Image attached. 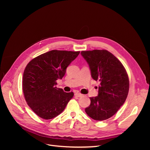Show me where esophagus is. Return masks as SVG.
Masks as SVG:
<instances>
[{"label":"esophagus","mask_w":150,"mask_h":150,"mask_svg":"<svg viewBox=\"0 0 150 150\" xmlns=\"http://www.w3.org/2000/svg\"><path fill=\"white\" fill-rule=\"evenodd\" d=\"M75 96H77V97H78V98H79V97H81L83 96V94H81V93H75Z\"/></svg>","instance_id":"obj_1"}]
</instances>
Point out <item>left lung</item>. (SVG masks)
Here are the masks:
<instances>
[{
	"mask_svg": "<svg viewBox=\"0 0 150 150\" xmlns=\"http://www.w3.org/2000/svg\"><path fill=\"white\" fill-rule=\"evenodd\" d=\"M81 54L88 62L92 78L100 82L98 96L90 98L91 104L85 111L94 120H106L125 102L129 91L128 76L121 62L106 50Z\"/></svg>",
	"mask_w": 150,
	"mask_h": 150,
	"instance_id": "8db88e82",
	"label": "left lung"
}]
</instances>
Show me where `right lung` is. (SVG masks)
I'll return each instance as SVG.
<instances>
[{
	"label": "right lung",
	"mask_w": 150,
	"mask_h": 150,
	"mask_svg": "<svg viewBox=\"0 0 150 150\" xmlns=\"http://www.w3.org/2000/svg\"><path fill=\"white\" fill-rule=\"evenodd\" d=\"M79 51L52 50L31 60L25 68L22 90L25 101L36 115L51 120L64 111L74 96L56 87L66 68L78 57Z\"/></svg>",
	"instance_id": "obj_1"
}]
</instances>
